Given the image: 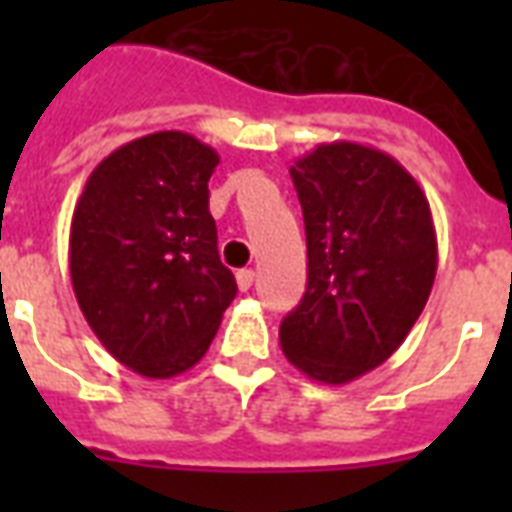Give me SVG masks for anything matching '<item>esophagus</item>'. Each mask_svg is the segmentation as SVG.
Instances as JSON below:
<instances>
[{
  "label": "esophagus",
  "instance_id": "obj_1",
  "mask_svg": "<svg viewBox=\"0 0 512 512\" xmlns=\"http://www.w3.org/2000/svg\"><path fill=\"white\" fill-rule=\"evenodd\" d=\"M236 284H239L241 292H249L252 284H255V271H239L236 273Z\"/></svg>",
  "mask_w": 512,
  "mask_h": 512
}]
</instances>
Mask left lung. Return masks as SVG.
<instances>
[{
  "label": "left lung",
  "mask_w": 512,
  "mask_h": 512,
  "mask_svg": "<svg viewBox=\"0 0 512 512\" xmlns=\"http://www.w3.org/2000/svg\"><path fill=\"white\" fill-rule=\"evenodd\" d=\"M303 207L308 287L281 321L289 364L345 385L388 361L436 279V228L409 172L372 146L321 143L289 167Z\"/></svg>",
  "instance_id": "1"
}]
</instances>
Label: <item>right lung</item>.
Listing matches in <instances>:
<instances>
[{"label":"right lung","mask_w":512,"mask_h":512,"mask_svg":"<svg viewBox=\"0 0 512 512\" xmlns=\"http://www.w3.org/2000/svg\"><path fill=\"white\" fill-rule=\"evenodd\" d=\"M217 164L215 148L188 132H154L108 154L76 201V303L103 348L143 377L199 364L236 297L209 215Z\"/></svg>","instance_id":"obj_1"}]
</instances>
